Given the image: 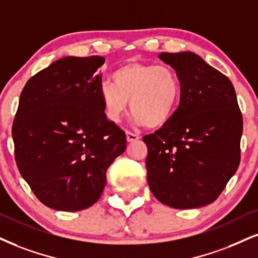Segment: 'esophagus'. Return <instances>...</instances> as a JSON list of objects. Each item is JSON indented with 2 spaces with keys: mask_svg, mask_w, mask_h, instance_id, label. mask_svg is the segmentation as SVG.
<instances>
[{
  "mask_svg": "<svg viewBox=\"0 0 258 258\" xmlns=\"http://www.w3.org/2000/svg\"><path fill=\"white\" fill-rule=\"evenodd\" d=\"M125 135H126V141L128 142H135L140 139L139 135L133 134V133H130V132H125Z\"/></svg>",
  "mask_w": 258,
  "mask_h": 258,
  "instance_id": "obj_1",
  "label": "esophagus"
}]
</instances>
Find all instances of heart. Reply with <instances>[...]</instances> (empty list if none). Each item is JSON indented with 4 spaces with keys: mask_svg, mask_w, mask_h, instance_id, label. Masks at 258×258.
Segmentation results:
<instances>
[{
    "mask_svg": "<svg viewBox=\"0 0 258 258\" xmlns=\"http://www.w3.org/2000/svg\"><path fill=\"white\" fill-rule=\"evenodd\" d=\"M99 94L111 122H118L130 101L136 123L160 128L171 119L179 104L182 84L171 67L133 61L117 68L112 84L103 82Z\"/></svg>",
    "mask_w": 258,
    "mask_h": 258,
    "instance_id": "b5f03b06",
    "label": "heart"
}]
</instances>
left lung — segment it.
<instances>
[{
    "label": "left lung",
    "instance_id": "left-lung-1",
    "mask_svg": "<svg viewBox=\"0 0 258 258\" xmlns=\"http://www.w3.org/2000/svg\"><path fill=\"white\" fill-rule=\"evenodd\" d=\"M159 58L179 76L182 95L171 119L144 136L147 182L164 205L199 208L218 199L239 166L243 117L230 79L199 55Z\"/></svg>",
    "mask_w": 258,
    "mask_h": 258
}]
</instances>
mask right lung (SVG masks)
<instances>
[{
    "label": "right lung",
    "mask_w": 258,
    "mask_h": 258,
    "mask_svg": "<svg viewBox=\"0 0 258 258\" xmlns=\"http://www.w3.org/2000/svg\"><path fill=\"white\" fill-rule=\"evenodd\" d=\"M101 56L63 57L25 85L13 122L19 172L41 203L76 212L100 199L125 133L106 118Z\"/></svg>",
    "instance_id": "obj_1"
}]
</instances>
